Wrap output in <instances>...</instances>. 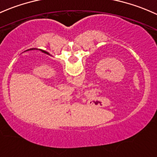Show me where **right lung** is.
<instances>
[{"label": "right lung", "instance_id": "right-lung-1", "mask_svg": "<svg viewBox=\"0 0 157 157\" xmlns=\"http://www.w3.org/2000/svg\"><path fill=\"white\" fill-rule=\"evenodd\" d=\"M43 52H44V51H43Z\"/></svg>", "mask_w": 157, "mask_h": 157}]
</instances>
